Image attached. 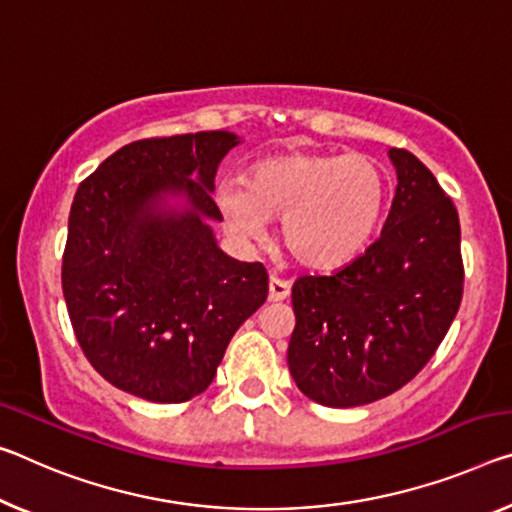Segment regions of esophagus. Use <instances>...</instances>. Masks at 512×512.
Returning <instances> with one entry per match:
<instances>
[{"instance_id":"1","label":"esophagus","mask_w":512,"mask_h":512,"mask_svg":"<svg viewBox=\"0 0 512 512\" xmlns=\"http://www.w3.org/2000/svg\"><path fill=\"white\" fill-rule=\"evenodd\" d=\"M291 291V285L287 280L278 278V275H271L269 280V300H273V303H278V300H285L289 296Z\"/></svg>"}]
</instances>
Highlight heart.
I'll return each instance as SVG.
<instances>
[{
    "label": "heart",
    "mask_w": 512,
    "mask_h": 512,
    "mask_svg": "<svg viewBox=\"0 0 512 512\" xmlns=\"http://www.w3.org/2000/svg\"><path fill=\"white\" fill-rule=\"evenodd\" d=\"M387 170L369 154L291 152L259 161L246 186L225 182L216 207L225 230L262 241L282 216V241L300 264L330 269L358 255L383 216Z\"/></svg>",
    "instance_id": "heart-1"
}]
</instances>
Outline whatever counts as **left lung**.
Wrapping results in <instances>:
<instances>
[{
  "label": "left lung",
  "mask_w": 512,
  "mask_h": 512,
  "mask_svg": "<svg viewBox=\"0 0 512 512\" xmlns=\"http://www.w3.org/2000/svg\"><path fill=\"white\" fill-rule=\"evenodd\" d=\"M389 157L399 186L380 237L344 269L303 275L291 289L289 371L328 408L373 403L410 383L462 300L456 205L415 154L392 148Z\"/></svg>",
  "instance_id": "obj_1"
}]
</instances>
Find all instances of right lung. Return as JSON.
I'll use <instances>...</instances> for the list:
<instances>
[{"mask_svg":"<svg viewBox=\"0 0 512 512\" xmlns=\"http://www.w3.org/2000/svg\"><path fill=\"white\" fill-rule=\"evenodd\" d=\"M239 139L196 132L116 150L72 200L61 285L86 360L104 380L154 403L212 385L234 332L269 296L259 262L218 250L205 218L221 159ZM184 192V213L157 210Z\"/></svg>","mask_w":512,"mask_h":512,"instance_id":"add662e5","label":"right lung"}]
</instances>
